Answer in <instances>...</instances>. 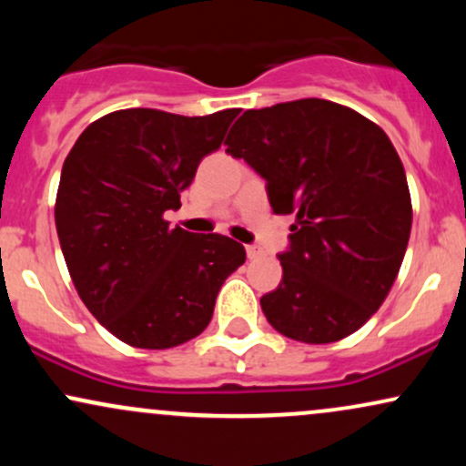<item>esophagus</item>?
Segmentation results:
<instances>
[{"mask_svg": "<svg viewBox=\"0 0 466 466\" xmlns=\"http://www.w3.org/2000/svg\"><path fill=\"white\" fill-rule=\"evenodd\" d=\"M245 251H248V258H249V260H256L260 254H263L258 245H248V248H245Z\"/></svg>", "mask_w": 466, "mask_h": 466, "instance_id": "1", "label": "esophagus"}]
</instances>
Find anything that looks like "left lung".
<instances>
[{
  "label": "left lung",
  "instance_id": "8db88e82",
  "mask_svg": "<svg viewBox=\"0 0 466 466\" xmlns=\"http://www.w3.org/2000/svg\"><path fill=\"white\" fill-rule=\"evenodd\" d=\"M226 144L267 181L271 210L296 215L280 285L260 298L267 322L304 344L355 333L386 300L410 240L390 137L349 106L302 98L245 111Z\"/></svg>",
  "mask_w": 466,
  "mask_h": 466
}]
</instances>
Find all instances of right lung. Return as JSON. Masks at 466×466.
<instances>
[{
  "mask_svg": "<svg viewBox=\"0 0 466 466\" xmlns=\"http://www.w3.org/2000/svg\"><path fill=\"white\" fill-rule=\"evenodd\" d=\"M237 116L114 111L80 133L63 164L55 221L69 276L125 344L164 350L203 333L218 289L245 263L237 240L164 218Z\"/></svg>",
  "mask_w": 466,
  "mask_h": 466,
  "instance_id": "add662e5",
  "label": "right lung"
}]
</instances>
